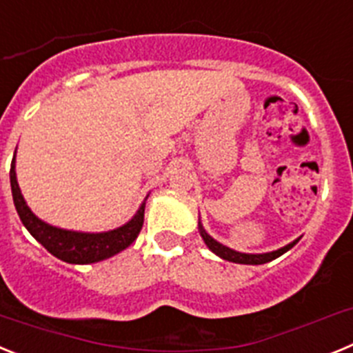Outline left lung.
I'll use <instances>...</instances> for the list:
<instances>
[{
    "instance_id": "1",
    "label": "left lung",
    "mask_w": 353,
    "mask_h": 353,
    "mask_svg": "<svg viewBox=\"0 0 353 353\" xmlns=\"http://www.w3.org/2000/svg\"><path fill=\"white\" fill-rule=\"evenodd\" d=\"M198 230H199V235H201V239H203V242L207 244V248L210 249L214 254H217L219 258H223V260L226 261H233V263H242V265H261V263H269V261L276 260V258H279L281 254H285L286 251H290V249L293 248V245L297 244L299 240H301V236L299 239H295L293 242H290V244L283 245V248L276 249V251H269V252H240V251H235V249L228 248V245L221 244V242H217V240L214 239V236H210L207 233V230L203 228V224H201V221L198 219Z\"/></svg>"
}]
</instances>
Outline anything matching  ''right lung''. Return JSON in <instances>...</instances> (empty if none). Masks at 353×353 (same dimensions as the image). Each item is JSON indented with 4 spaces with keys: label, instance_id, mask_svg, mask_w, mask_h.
<instances>
[{
    "label": "right lung",
    "instance_id": "right-lung-1",
    "mask_svg": "<svg viewBox=\"0 0 353 353\" xmlns=\"http://www.w3.org/2000/svg\"><path fill=\"white\" fill-rule=\"evenodd\" d=\"M10 187L12 196H14L15 210H17L19 217L23 221L24 228L35 236V240H39L40 244L51 252L52 256L74 265L97 263V261L108 260V258L114 256V254L129 248L134 240L138 239L139 232H141L143 221H145V205L150 196L146 194L143 203L139 205L138 212L125 224H121V226L114 228V230H109V232L92 233L74 232V230L52 226V224L46 223V221L40 219L39 215L31 212L23 192L19 189L17 173H15V154L14 159H12L10 168Z\"/></svg>",
    "mask_w": 353,
    "mask_h": 353
}]
</instances>
